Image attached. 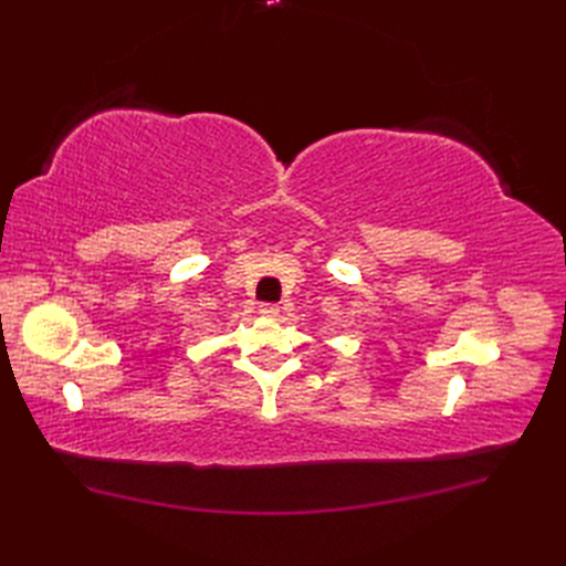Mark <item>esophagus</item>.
I'll use <instances>...</instances> for the list:
<instances>
[{"label": "esophagus", "instance_id": "obj_1", "mask_svg": "<svg viewBox=\"0 0 566 566\" xmlns=\"http://www.w3.org/2000/svg\"><path fill=\"white\" fill-rule=\"evenodd\" d=\"M279 304H262V310H260V314H264V316H269V318H273V316H279Z\"/></svg>", "mask_w": 566, "mask_h": 566}]
</instances>
